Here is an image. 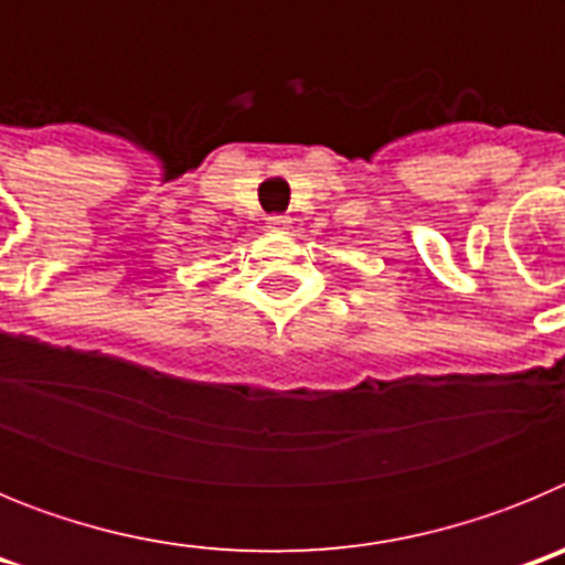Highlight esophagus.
<instances>
[{
	"instance_id": "34e87169",
	"label": "esophagus",
	"mask_w": 565,
	"mask_h": 565,
	"mask_svg": "<svg viewBox=\"0 0 565 565\" xmlns=\"http://www.w3.org/2000/svg\"><path fill=\"white\" fill-rule=\"evenodd\" d=\"M266 228H268V232L286 234L288 228H291V221H288L286 214H271V217H268V223H266Z\"/></svg>"
}]
</instances>
